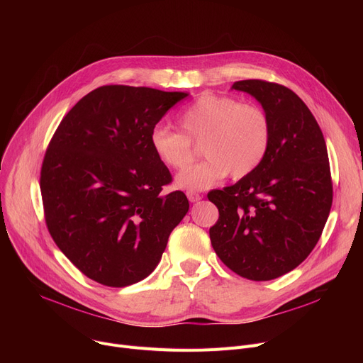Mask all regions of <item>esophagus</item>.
<instances>
[{
  "label": "esophagus",
  "mask_w": 363,
  "mask_h": 363,
  "mask_svg": "<svg viewBox=\"0 0 363 363\" xmlns=\"http://www.w3.org/2000/svg\"><path fill=\"white\" fill-rule=\"evenodd\" d=\"M186 197H188V200L191 201V203H197V201L201 200V196L194 193V191H186Z\"/></svg>",
  "instance_id": "1"
}]
</instances>
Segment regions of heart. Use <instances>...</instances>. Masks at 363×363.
Wrapping results in <instances>:
<instances>
[{
  "instance_id": "heart-1",
  "label": "heart",
  "mask_w": 363,
  "mask_h": 363,
  "mask_svg": "<svg viewBox=\"0 0 363 363\" xmlns=\"http://www.w3.org/2000/svg\"><path fill=\"white\" fill-rule=\"evenodd\" d=\"M179 132L155 128L150 147L156 159L170 170L191 163L194 148L201 143L203 162L185 169L177 177V186L203 191L228 174L241 179L255 172L269 150L271 119L255 104H241L233 97L203 94L177 116Z\"/></svg>"
}]
</instances>
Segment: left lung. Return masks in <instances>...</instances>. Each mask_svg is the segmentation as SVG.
<instances>
[{
	"label": "left lung",
	"mask_w": 363,
	"mask_h": 363,
	"mask_svg": "<svg viewBox=\"0 0 363 363\" xmlns=\"http://www.w3.org/2000/svg\"><path fill=\"white\" fill-rule=\"evenodd\" d=\"M233 89L262 104L272 138L255 172L207 194L219 211L208 234L233 272L269 281L297 268L323 231L333 204L328 151L313 114L287 86L247 79Z\"/></svg>",
	"instance_id": "1"
}]
</instances>
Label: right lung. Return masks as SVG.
<instances>
[{
	"label": "right lung",
	"instance_id": "right-lung-1",
	"mask_svg": "<svg viewBox=\"0 0 363 363\" xmlns=\"http://www.w3.org/2000/svg\"><path fill=\"white\" fill-rule=\"evenodd\" d=\"M186 95L104 85L54 132L40 182L47 228L95 282L126 287L148 277L188 212L182 191L162 194L172 175L150 147L151 130Z\"/></svg>",
	"mask_w": 363,
	"mask_h": 363
}]
</instances>
